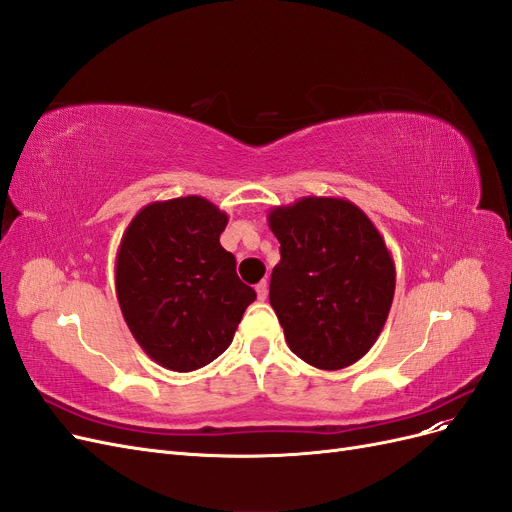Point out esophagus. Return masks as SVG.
I'll use <instances>...</instances> for the list:
<instances>
[{
	"label": "esophagus",
	"instance_id": "esophagus-1",
	"mask_svg": "<svg viewBox=\"0 0 512 512\" xmlns=\"http://www.w3.org/2000/svg\"><path fill=\"white\" fill-rule=\"evenodd\" d=\"M256 294H258V301H265L269 297V284L267 280H262L256 284Z\"/></svg>",
	"mask_w": 512,
	"mask_h": 512
}]
</instances>
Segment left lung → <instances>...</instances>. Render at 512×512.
Here are the masks:
<instances>
[{"mask_svg":"<svg viewBox=\"0 0 512 512\" xmlns=\"http://www.w3.org/2000/svg\"><path fill=\"white\" fill-rule=\"evenodd\" d=\"M267 220L282 254L269 301L290 350L327 371L363 359L395 294V262L374 222L335 196H303Z\"/></svg>","mask_w":512,"mask_h":512,"instance_id":"obj_1","label":"left lung"}]
</instances>
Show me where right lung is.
Returning <instances> with one entry per match:
<instances>
[{"instance_id":"add662e5","label":"right lung","mask_w":512,"mask_h":512,"mask_svg":"<svg viewBox=\"0 0 512 512\" xmlns=\"http://www.w3.org/2000/svg\"><path fill=\"white\" fill-rule=\"evenodd\" d=\"M228 215L203 196L156 200L123 232L115 290L130 333L170 371L209 365L230 346L254 299L220 245Z\"/></svg>"}]
</instances>
